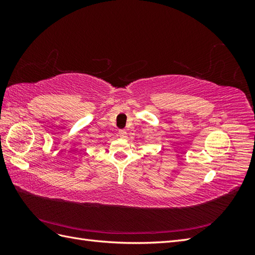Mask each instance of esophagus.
<instances>
[{"label": "esophagus", "mask_w": 255, "mask_h": 255, "mask_svg": "<svg viewBox=\"0 0 255 255\" xmlns=\"http://www.w3.org/2000/svg\"><path fill=\"white\" fill-rule=\"evenodd\" d=\"M118 136L121 138H126L127 137V130L126 129H119L118 130Z\"/></svg>", "instance_id": "obj_1"}]
</instances>
